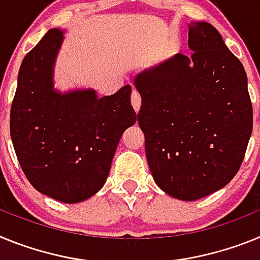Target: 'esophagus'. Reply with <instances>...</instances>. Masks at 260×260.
<instances>
[{
    "label": "esophagus",
    "mask_w": 260,
    "mask_h": 260,
    "mask_svg": "<svg viewBox=\"0 0 260 260\" xmlns=\"http://www.w3.org/2000/svg\"><path fill=\"white\" fill-rule=\"evenodd\" d=\"M131 102H132L133 108H135V111L139 112L140 106H141V96H140L139 92L136 90H133L132 91V99H131Z\"/></svg>",
    "instance_id": "1"
}]
</instances>
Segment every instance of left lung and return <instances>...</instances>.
Wrapping results in <instances>:
<instances>
[{"label": "left lung", "instance_id": "8db88e82", "mask_svg": "<svg viewBox=\"0 0 260 260\" xmlns=\"http://www.w3.org/2000/svg\"><path fill=\"white\" fill-rule=\"evenodd\" d=\"M192 55L178 53L135 77L139 125L157 186L193 202L238 173L252 131L247 76L211 23L189 24Z\"/></svg>", "mask_w": 260, "mask_h": 260}]
</instances>
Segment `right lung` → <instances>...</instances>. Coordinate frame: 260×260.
<instances>
[{
	"label": "right lung",
	"mask_w": 260,
	"mask_h": 260,
	"mask_svg": "<svg viewBox=\"0 0 260 260\" xmlns=\"http://www.w3.org/2000/svg\"><path fill=\"white\" fill-rule=\"evenodd\" d=\"M64 35L51 28L22 61L10 136L24 175L39 192L73 204L102 188L123 132L136 123L131 85L98 98L92 89H53Z\"/></svg>",
	"instance_id": "1"
}]
</instances>
